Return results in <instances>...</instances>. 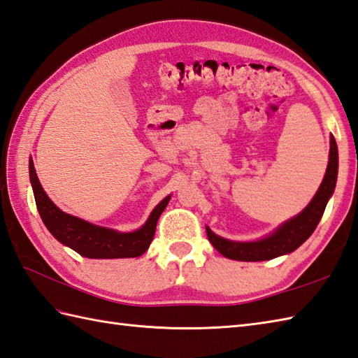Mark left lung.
Instances as JSON below:
<instances>
[{
	"label": "left lung",
	"instance_id": "obj_1",
	"mask_svg": "<svg viewBox=\"0 0 358 358\" xmlns=\"http://www.w3.org/2000/svg\"><path fill=\"white\" fill-rule=\"evenodd\" d=\"M338 173V150L334 136H331L329 162L322 184L313 201L296 217L285 222L274 233L254 242H234L214 234L206 227V236L222 256L242 262H262L289 254L303 243L319 225L329 197L334 193Z\"/></svg>",
	"mask_w": 358,
	"mask_h": 358
}]
</instances>
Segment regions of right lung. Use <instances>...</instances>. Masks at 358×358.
<instances>
[{
    "label": "right lung",
    "instance_id": "1",
    "mask_svg": "<svg viewBox=\"0 0 358 358\" xmlns=\"http://www.w3.org/2000/svg\"><path fill=\"white\" fill-rule=\"evenodd\" d=\"M29 174L36 208L47 229L62 245L89 259H124L142 256L152 243L157 219L171 197L166 196L161 203H157L145 224L136 231L119 233L115 229L93 225L90 222L61 211L49 199V196L45 194L41 184H39L31 157L29 161Z\"/></svg>",
    "mask_w": 358,
    "mask_h": 358
}]
</instances>
